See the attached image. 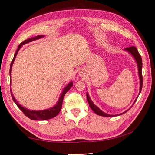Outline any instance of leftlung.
I'll list each match as a JSON object with an SVG mask.
<instances>
[{
	"instance_id": "8db88e82",
	"label": "left lung",
	"mask_w": 155,
	"mask_h": 155,
	"mask_svg": "<svg viewBox=\"0 0 155 155\" xmlns=\"http://www.w3.org/2000/svg\"><path fill=\"white\" fill-rule=\"evenodd\" d=\"M124 51H127L128 52V53L130 54L133 58L135 59L136 63H137V68H138V75H139V77H140V93H139V95H140V94L141 93V89H142V85H143V78H142V73H141V70H142V60H141V57L140 56V53H139V52L137 51V49L135 48V46H130V47H128V48H126L124 49ZM139 95L137 96V98L135 100L134 104L136 101H137V99L138 98ZM87 101H88V103L90 104V108L91 109V110L94 112H95L97 115H101V116H103V117H114V116H117V115H122L124 114V113H126L127 111H128V109L127 111H126L122 113V114H117V115H110L108 114H106V113H104V111H102V110L100 109L98 107H97L96 104H94V103L91 101L90 96H89L88 93L87 92Z\"/></svg>"
}]
</instances>
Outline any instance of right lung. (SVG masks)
<instances>
[{
	"label": "right lung",
	"instance_id": "obj_1",
	"mask_svg": "<svg viewBox=\"0 0 155 155\" xmlns=\"http://www.w3.org/2000/svg\"><path fill=\"white\" fill-rule=\"evenodd\" d=\"M44 35H40L33 37V38H31L29 39H28V40H25L24 41H22V42L21 43L19 46H18V48L14 54V58H13V60L11 63V65H10V70H9L10 75H11L13 64H14L15 57H16L18 52V51H19V50L21 48V47H22L25 44L29 43V42H31V41H35L36 40H38V39L42 38H44ZM72 85H73L72 81H70V82L64 88V90H63L61 94H60V96L58 99V101H57V103H56L55 105L51 107V108L46 109L44 110H40V111H33V110H30V109L25 108V107H24L23 106L21 105L20 104L18 103V102L16 101V99L15 98L14 95H13V94L12 92V90H11V94H12L13 101H14V103L15 104H16V105L18 107V108H19L21 111L24 113V114L26 115V116H27L28 118H30L33 120H46L53 118V117L57 116V115L59 114L60 111H61L63 100H64L65 94H66L67 91L72 87Z\"/></svg>",
	"mask_w": 155,
	"mask_h": 155
}]
</instances>
